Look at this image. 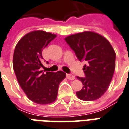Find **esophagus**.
<instances>
[{
  "label": "esophagus",
  "instance_id": "obj_1",
  "mask_svg": "<svg viewBox=\"0 0 129 129\" xmlns=\"http://www.w3.org/2000/svg\"><path fill=\"white\" fill-rule=\"evenodd\" d=\"M67 79H70V80H73V79H75V76L72 74H71V73H67Z\"/></svg>",
  "mask_w": 129,
  "mask_h": 129
}]
</instances>
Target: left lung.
I'll list each match as a JSON object with an SVG mask.
<instances>
[{
    "label": "left lung",
    "instance_id": "left-lung-1",
    "mask_svg": "<svg viewBox=\"0 0 129 129\" xmlns=\"http://www.w3.org/2000/svg\"><path fill=\"white\" fill-rule=\"evenodd\" d=\"M65 41L80 62L85 61V77L77 78L83 84L77 97L94 101L105 93L115 70L116 54L108 41L93 32H83L67 37Z\"/></svg>",
    "mask_w": 129,
    "mask_h": 129
}]
</instances>
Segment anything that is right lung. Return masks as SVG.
<instances>
[{"mask_svg": "<svg viewBox=\"0 0 129 129\" xmlns=\"http://www.w3.org/2000/svg\"><path fill=\"white\" fill-rule=\"evenodd\" d=\"M56 37L41 30L31 32L19 41L14 50L13 67L18 83L27 96L38 104L54 102L59 84L66 77L61 71L44 73L40 69L43 67L42 50Z\"/></svg>", "mask_w": 129, "mask_h": 129, "instance_id": "obj_1", "label": "right lung"}]
</instances>
